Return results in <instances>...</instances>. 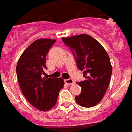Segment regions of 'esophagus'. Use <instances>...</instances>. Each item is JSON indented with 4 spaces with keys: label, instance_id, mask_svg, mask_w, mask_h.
Here are the masks:
<instances>
[{
    "label": "esophagus",
    "instance_id": "obj_1",
    "mask_svg": "<svg viewBox=\"0 0 132 132\" xmlns=\"http://www.w3.org/2000/svg\"><path fill=\"white\" fill-rule=\"evenodd\" d=\"M65 82L67 84V85L70 86V85H73L75 84V81L71 79H65Z\"/></svg>",
    "mask_w": 132,
    "mask_h": 132
}]
</instances>
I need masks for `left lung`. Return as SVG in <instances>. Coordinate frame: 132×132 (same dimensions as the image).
<instances>
[{
	"label": "left lung",
	"instance_id": "left-lung-1",
	"mask_svg": "<svg viewBox=\"0 0 132 132\" xmlns=\"http://www.w3.org/2000/svg\"><path fill=\"white\" fill-rule=\"evenodd\" d=\"M62 41L73 52L85 80L77 82L81 93L75 96L78 104L85 108L96 106L103 98L112 75V65L106 51L91 36L80 34Z\"/></svg>",
	"mask_w": 132,
	"mask_h": 132
}]
</instances>
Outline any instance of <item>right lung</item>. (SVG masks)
<instances>
[{
    "label": "right lung",
    "instance_id": "add662e5",
    "mask_svg": "<svg viewBox=\"0 0 132 132\" xmlns=\"http://www.w3.org/2000/svg\"><path fill=\"white\" fill-rule=\"evenodd\" d=\"M55 39H38L20 56L16 75L24 96L37 109L47 111L56 104L59 93L64 85L62 78L43 76L47 69L46 56Z\"/></svg>",
    "mask_w": 132,
    "mask_h": 132
}]
</instances>
